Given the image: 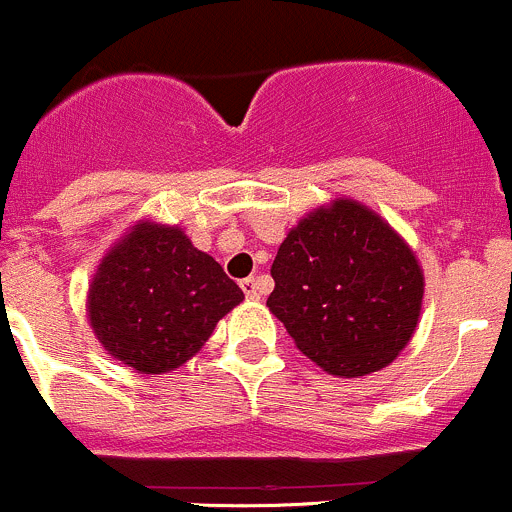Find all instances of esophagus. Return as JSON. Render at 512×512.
<instances>
[{
    "label": "esophagus",
    "mask_w": 512,
    "mask_h": 512,
    "mask_svg": "<svg viewBox=\"0 0 512 512\" xmlns=\"http://www.w3.org/2000/svg\"><path fill=\"white\" fill-rule=\"evenodd\" d=\"M241 288H244V293H246V298H261V283H258V278H254V276H249V278H244V281H241Z\"/></svg>",
    "instance_id": "obj_1"
}]
</instances>
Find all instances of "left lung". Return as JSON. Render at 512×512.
<instances>
[{"mask_svg":"<svg viewBox=\"0 0 512 512\" xmlns=\"http://www.w3.org/2000/svg\"><path fill=\"white\" fill-rule=\"evenodd\" d=\"M271 276L266 306L333 376L381 371L406 348L421 316L416 256L381 216L351 199L301 219Z\"/></svg>","mask_w":512,"mask_h":512,"instance_id":"left-lung-1","label":"left lung"}]
</instances>
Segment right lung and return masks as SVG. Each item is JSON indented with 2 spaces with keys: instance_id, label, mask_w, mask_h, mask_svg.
<instances>
[{
  "instance_id": "right-lung-1",
  "label": "right lung",
  "mask_w": 512,
  "mask_h": 512,
  "mask_svg": "<svg viewBox=\"0 0 512 512\" xmlns=\"http://www.w3.org/2000/svg\"><path fill=\"white\" fill-rule=\"evenodd\" d=\"M244 291L176 226L139 224L101 261L89 321L101 346L134 371L189 361Z\"/></svg>"
}]
</instances>
